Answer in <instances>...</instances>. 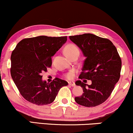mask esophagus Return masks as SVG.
Masks as SVG:
<instances>
[{"instance_id":"34e87169","label":"esophagus","mask_w":133,"mask_h":133,"mask_svg":"<svg viewBox=\"0 0 133 133\" xmlns=\"http://www.w3.org/2000/svg\"><path fill=\"white\" fill-rule=\"evenodd\" d=\"M68 85L71 87H75V83L74 82H68Z\"/></svg>"}]
</instances>
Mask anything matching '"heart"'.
I'll return each instance as SVG.
<instances>
[{
	"mask_svg": "<svg viewBox=\"0 0 133 133\" xmlns=\"http://www.w3.org/2000/svg\"><path fill=\"white\" fill-rule=\"evenodd\" d=\"M64 52L66 56L68 58H69L73 55L76 54H79V51L78 48L74 44H68L64 48ZM73 75H74V72L73 71H70V72L68 73L66 75V78L68 79L72 78Z\"/></svg>",
	"mask_w": 133,
	"mask_h": 133,
	"instance_id": "heart-1",
	"label": "heart"
}]
</instances>
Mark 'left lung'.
<instances>
[{"label": "left lung", "instance_id": "1", "mask_svg": "<svg viewBox=\"0 0 133 133\" xmlns=\"http://www.w3.org/2000/svg\"><path fill=\"white\" fill-rule=\"evenodd\" d=\"M69 38L86 58L79 78L91 81L90 85L76 81V85L83 88L84 93L75 100L86 107L101 104L110 96L120 78L121 60L116 48L110 40L94 34H84Z\"/></svg>", "mask_w": 133, "mask_h": 133}]
</instances>
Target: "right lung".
I'll return each mask as SVG.
<instances>
[{
	"mask_svg": "<svg viewBox=\"0 0 133 133\" xmlns=\"http://www.w3.org/2000/svg\"><path fill=\"white\" fill-rule=\"evenodd\" d=\"M67 37L38 36L22 40L11 55L12 79L26 100L37 105L50 104L68 82L56 78L50 83L41 73L51 65V57L65 44Z\"/></svg>",
	"mask_w": 133,
	"mask_h": 133,
	"instance_id": "obj_1",
	"label": "right lung"
}]
</instances>
